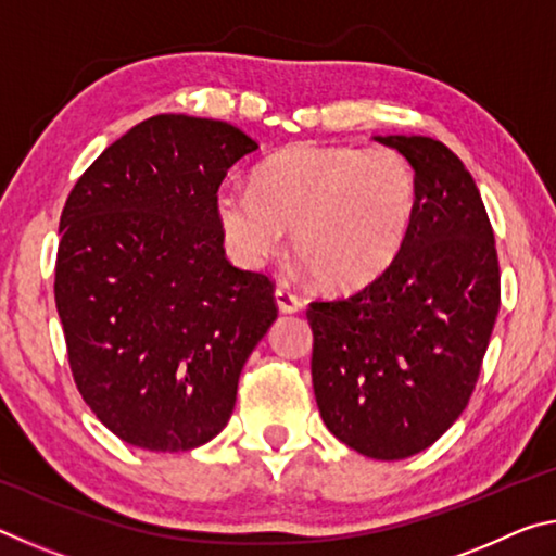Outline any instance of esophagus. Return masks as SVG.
Segmentation results:
<instances>
[{"instance_id": "1", "label": "esophagus", "mask_w": 556, "mask_h": 556, "mask_svg": "<svg viewBox=\"0 0 556 556\" xmlns=\"http://www.w3.org/2000/svg\"><path fill=\"white\" fill-rule=\"evenodd\" d=\"M275 299H277V306L281 314H296L304 308V301H301L294 291H289L287 287H277L275 289Z\"/></svg>"}]
</instances>
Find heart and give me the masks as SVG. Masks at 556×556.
<instances>
[{
	"label": "heart",
	"mask_w": 556,
	"mask_h": 556,
	"mask_svg": "<svg viewBox=\"0 0 556 556\" xmlns=\"http://www.w3.org/2000/svg\"><path fill=\"white\" fill-rule=\"evenodd\" d=\"M419 184L392 147L299 144L257 168L255 188L225 184L215 193L223 238L244 265L291 250L318 285L365 287L397 257L417 213Z\"/></svg>",
	"instance_id": "heart-1"
}]
</instances>
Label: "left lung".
Wrapping results in <instances>:
<instances>
[{
	"mask_svg": "<svg viewBox=\"0 0 556 556\" xmlns=\"http://www.w3.org/2000/svg\"><path fill=\"white\" fill-rule=\"evenodd\" d=\"M409 159L419 199L392 265L318 299L312 380L336 439L363 456L419 454L466 409L501 308V267L473 176L431 137H375Z\"/></svg>",
	"mask_w": 556,
	"mask_h": 556,
	"instance_id": "obj_1",
	"label": "left lung"
}]
</instances>
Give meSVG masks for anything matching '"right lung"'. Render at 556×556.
Wrapping results in <instances>:
<instances>
[{"label":"right lung","instance_id":"1","mask_svg":"<svg viewBox=\"0 0 556 556\" xmlns=\"http://www.w3.org/2000/svg\"><path fill=\"white\" fill-rule=\"evenodd\" d=\"M255 149L228 122L149 117L63 205L53 294L71 372L131 446L191 451L220 434L277 318L275 285L230 265L215 215L228 168Z\"/></svg>","mask_w":556,"mask_h":556}]
</instances>
